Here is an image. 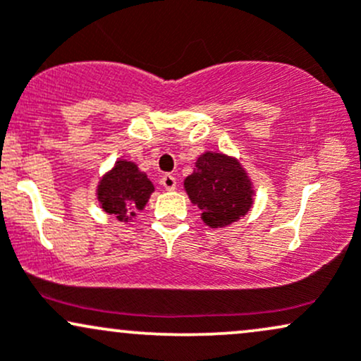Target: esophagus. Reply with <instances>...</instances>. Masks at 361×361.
Segmentation results:
<instances>
[{"instance_id":"esophagus-1","label":"esophagus","mask_w":361,"mask_h":361,"mask_svg":"<svg viewBox=\"0 0 361 361\" xmlns=\"http://www.w3.org/2000/svg\"><path fill=\"white\" fill-rule=\"evenodd\" d=\"M161 185H163L166 190H175L176 188V178L168 173V175H164L163 178H161Z\"/></svg>"}]
</instances>
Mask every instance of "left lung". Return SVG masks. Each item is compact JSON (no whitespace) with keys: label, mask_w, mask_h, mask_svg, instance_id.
<instances>
[{"label":"left lung","mask_w":361,"mask_h":361,"mask_svg":"<svg viewBox=\"0 0 361 361\" xmlns=\"http://www.w3.org/2000/svg\"><path fill=\"white\" fill-rule=\"evenodd\" d=\"M195 166L193 175L185 180V190L202 209L207 226H229L246 215L252 204V190L238 161L219 152H205Z\"/></svg>","instance_id":"left-lung-1"}]
</instances>
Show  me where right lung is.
Returning a JSON list of instances; mask_svg holds the SVG:
<instances>
[{"label": "right lung", "mask_w": 361, "mask_h": 361, "mask_svg": "<svg viewBox=\"0 0 361 361\" xmlns=\"http://www.w3.org/2000/svg\"><path fill=\"white\" fill-rule=\"evenodd\" d=\"M154 192L146 173L139 171L130 161H117L115 168L102 180L98 186V200L106 214L117 215L118 221H127V215H134L149 200Z\"/></svg>", "instance_id": "1"}]
</instances>
